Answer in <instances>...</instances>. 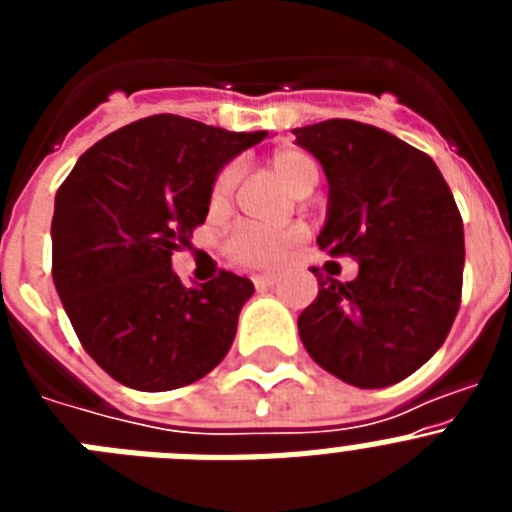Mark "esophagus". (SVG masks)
I'll list each match as a JSON object with an SVG mask.
<instances>
[{
    "label": "esophagus",
    "mask_w": 512,
    "mask_h": 512,
    "mask_svg": "<svg viewBox=\"0 0 512 512\" xmlns=\"http://www.w3.org/2000/svg\"><path fill=\"white\" fill-rule=\"evenodd\" d=\"M274 282H277V274H256V277H253L256 289H269L274 287Z\"/></svg>",
    "instance_id": "esophagus-1"
}]
</instances>
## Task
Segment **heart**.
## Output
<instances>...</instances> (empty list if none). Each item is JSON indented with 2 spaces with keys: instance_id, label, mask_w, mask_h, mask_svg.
Returning <instances> with one entry per match:
<instances>
[{
  "instance_id": "1",
  "label": "heart",
  "mask_w": 512,
  "mask_h": 512,
  "mask_svg": "<svg viewBox=\"0 0 512 512\" xmlns=\"http://www.w3.org/2000/svg\"><path fill=\"white\" fill-rule=\"evenodd\" d=\"M271 171L279 176V182L295 192L307 179H318V164L307 153L297 148H282L271 156ZM235 166H225L212 184V202H225L235 187ZM297 230H266L241 225L235 228L228 241V253L235 264L241 266H271L284 259V253L295 243Z\"/></svg>"
}]
</instances>
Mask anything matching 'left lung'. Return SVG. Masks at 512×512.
Wrapping results in <instances>:
<instances>
[{"label":"left lung","instance_id":"obj_1","mask_svg":"<svg viewBox=\"0 0 512 512\" xmlns=\"http://www.w3.org/2000/svg\"><path fill=\"white\" fill-rule=\"evenodd\" d=\"M328 179L318 246L351 256V282L318 279L297 318L325 372L377 390L418 372L449 336L461 302L464 223L431 156L387 130L325 120L292 130Z\"/></svg>","mask_w":512,"mask_h":512}]
</instances>
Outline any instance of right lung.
Segmentation results:
<instances>
[{"label":"right lung","mask_w":512,"mask_h":512,"mask_svg":"<svg viewBox=\"0 0 512 512\" xmlns=\"http://www.w3.org/2000/svg\"><path fill=\"white\" fill-rule=\"evenodd\" d=\"M264 138L143 117L94 143L56 192L53 284L81 346L125 387L192 384L233 346L253 282L220 271L184 287L171 253L205 223L220 169Z\"/></svg>","instance_id":"1"}]
</instances>
